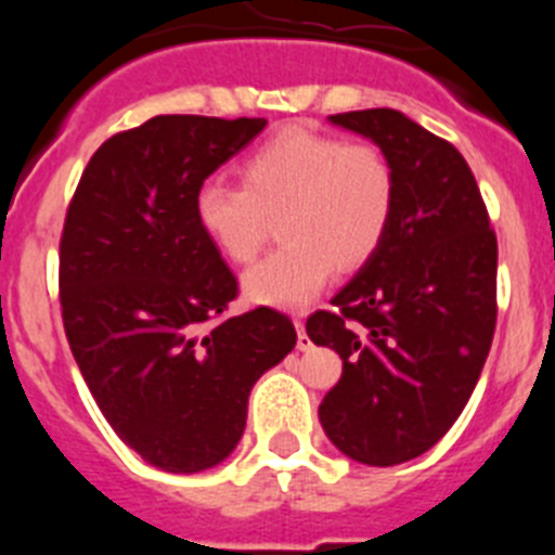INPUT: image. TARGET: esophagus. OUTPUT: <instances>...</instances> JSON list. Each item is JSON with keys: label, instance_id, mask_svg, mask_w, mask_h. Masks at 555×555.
Masks as SVG:
<instances>
[{"label": "esophagus", "instance_id": "1", "mask_svg": "<svg viewBox=\"0 0 555 555\" xmlns=\"http://www.w3.org/2000/svg\"><path fill=\"white\" fill-rule=\"evenodd\" d=\"M294 327H297V350H311V338L306 336V322L294 320Z\"/></svg>", "mask_w": 555, "mask_h": 555}]
</instances>
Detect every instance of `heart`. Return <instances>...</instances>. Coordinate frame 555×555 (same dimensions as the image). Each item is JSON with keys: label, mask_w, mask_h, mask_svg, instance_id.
Segmentation results:
<instances>
[{"label": "heart", "mask_w": 555, "mask_h": 555, "mask_svg": "<svg viewBox=\"0 0 555 555\" xmlns=\"http://www.w3.org/2000/svg\"><path fill=\"white\" fill-rule=\"evenodd\" d=\"M242 189L205 180L194 217L217 253L253 261L278 219L283 247L244 274L255 306L306 308L333 269L356 272L372 261L391 228L397 180L375 144H345L336 135L288 125L238 164Z\"/></svg>", "instance_id": "1"}]
</instances>
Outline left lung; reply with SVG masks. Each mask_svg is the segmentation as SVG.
<instances>
[{"label":"left lung","mask_w":555,"mask_h":555,"mask_svg":"<svg viewBox=\"0 0 555 555\" xmlns=\"http://www.w3.org/2000/svg\"><path fill=\"white\" fill-rule=\"evenodd\" d=\"M327 119L380 146L397 203L372 261L306 322L345 364L320 423L352 461L395 467L434 448L478 384L498 320V238L450 141L391 107Z\"/></svg>","instance_id":"8db88e82"}]
</instances>
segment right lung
Masks as SVG:
<instances>
[{"mask_svg": "<svg viewBox=\"0 0 555 555\" xmlns=\"http://www.w3.org/2000/svg\"><path fill=\"white\" fill-rule=\"evenodd\" d=\"M267 119L155 116L107 139L61 238L68 347L96 405L146 464L203 473L235 450L255 380L297 345L274 308L219 320L235 274L194 197Z\"/></svg>", "mask_w": 555, "mask_h": 555, "instance_id": "right-lung-1", "label": "right lung"}]
</instances>
